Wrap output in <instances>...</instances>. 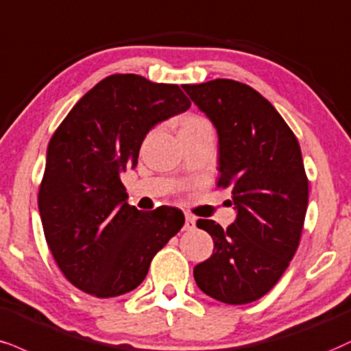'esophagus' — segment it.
<instances>
[{
	"label": "esophagus",
	"mask_w": 351,
	"mask_h": 351,
	"mask_svg": "<svg viewBox=\"0 0 351 351\" xmlns=\"http://www.w3.org/2000/svg\"><path fill=\"white\" fill-rule=\"evenodd\" d=\"M186 222H184V230H193L194 227H196V219L191 214H186Z\"/></svg>",
	"instance_id": "1"
}]
</instances>
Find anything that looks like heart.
Here are the masks:
<instances>
[{"label": "heart", "mask_w": 351, "mask_h": 351, "mask_svg": "<svg viewBox=\"0 0 351 351\" xmlns=\"http://www.w3.org/2000/svg\"><path fill=\"white\" fill-rule=\"evenodd\" d=\"M201 121H204V119H202V117H197V116H189V117H186V119H184L183 125L196 124V122H201Z\"/></svg>", "instance_id": "heart-1"}]
</instances>
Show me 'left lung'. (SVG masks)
<instances>
[{
	"label": "left lung",
	"mask_w": 351,
	"mask_h": 351,
	"mask_svg": "<svg viewBox=\"0 0 351 351\" xmlns=\"http://www.w3.org/2000/svg\"><path fill=\"white\" fill-rule=\"evenodd\" d=\"M219 134L217 186L234 194L237 219L222 229L199 219L214 253L194 268L202 293L226 304L263 298L296 253L309 201L301 147L267 98L248 84L217 78L184 84Z\"/></svg>",
	"instance_id": "left-lung-1"
}]
</instances>
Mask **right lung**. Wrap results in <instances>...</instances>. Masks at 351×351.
<instances>
[{
  "mask_svg": "<svg viewBox=\"0 0 351 351\" xmlns=\"http://www.w3.org/2000/svg\"><path fill=\"white\" fill-rule=\"evenodd\" d=\"M189 106L178 84L116 73L91 88L53 132L39 213L55 263L75 288L103 299L129 293L181 230L180 209L130 206L121 175L137 167L147 132Z\"/></svg>",
  "mask_w": 351,
  "mask_h": 351,
  "instance_id": "1",
  "label": "right lung"
}]
</instances>
